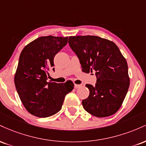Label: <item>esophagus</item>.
<instances>
[{"instance_id":"34e87169","label":"esophagus","mask_w":146,"mask_h":146,"mask_svg":"<svg viewBox=\"0 0 146 146\" xmlns=\"http://www.w3.org/2000/svg\"><path fill=\"white\" fill-rule=\"evenodd\" d=\"M80 87H81V85H80V84H75V88H80Z\"/></svg>"}]
</instances>
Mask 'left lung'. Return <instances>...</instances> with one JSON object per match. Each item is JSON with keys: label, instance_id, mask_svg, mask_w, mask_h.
Here are the masks:
<instances>
[{"label": "left lung", "instance_id": "8db88e82", "mask_svg": "<svg viewBox=\"0 0 146 146\" xmlns=\"http://www.w3.org/2000/svg\"><path fill=\"white\" fill-rule=\"evenodd\" d=\"M68 44L82 71H95V86L86 84L89 96L82 100L86 111L98 117L115 114L128 92L130 79L126 60L113 42L95 36H70Z\"/></svg>", "mask_w": 146, "mask_h": 146}]
</instances>
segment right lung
Masks as SVG:
<instances>
[{
	"label": "right lung",
	"mask_w": 146,
	"mask_h": 146,
	"mask_svg": "<svg viewBox=\"0 0 146 146\" xmlns=\"http://www.w3.org/2000/svg\"><path fill=\"white\" fill-rule=\"evenodd\" d=\"M67 42L68 37H40L21 52L15 86L25 108L34 116L48 117L59 112L66 95L74 88L71 81L47 82L54 57Z\"/></svg>",
	"instance_id": "add662e5"
}]
</instances>
